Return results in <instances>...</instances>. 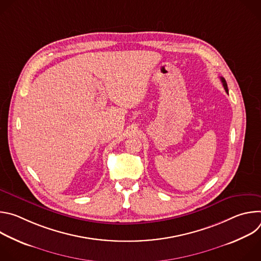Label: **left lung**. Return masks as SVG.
I'll use <instances>...</instances> for the list:
<instances>
[{"label": "left lung", "instance_id": "1", "mask_svg": "<svg viewBox=\"0 0 261 261\" xmlns=\"http://www.w3.org/2000/svg\"><path fill=\"white\" fill-rule=\"evenodd\" d=\"M220 80H221V82H222V84H223V87H224V89H225V91H226V93H228V88H227V84H226V81L224 80V77H220Z\"/></svg>", "mask_w": 261, "mask_h": 261}]
</instances>
